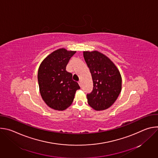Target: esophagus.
Segmentation results:
<instances>
[{
  "label": "esophagus",
  "instance_id": "34e87169",
  "mask_svg": "<svg viewBox=\"0 0 158 158\" xmlns=\"http://www.w3.org/2000/svg\"><path fill=\"white\" fill-rule=\"evenodd\" d=\"M78 83H79V85L81 87L82 86V83H81V81H79V82H78Z\"/></svg>",
  "mask_w": 158,
  "mask_h": 158
}]
</instances>
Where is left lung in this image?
<instances>
[{
    "label": "left lung",
    "mask_w": 158,
    "mask_h": 158,
    "mask_svg": "<svg viewBox=\"0 0 158 158\" xmlns=\"http://www.w3.org/2000/svg\"><path fill=\"white\" fill-rule=\"evenodd\" d=\"M83 56L94 85L93 91L87 94V102L96 110L107 109L114 103L121 91L120 72L109 57L99 51H84Z\"/></svg>",
    "instance_id": "left-lung-1"
}]
</instances>
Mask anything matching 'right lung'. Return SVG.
Masks as SVG:
<instances>
[{
  "label": "right lung",
  "instance_id": "obj_1",
  "mask_svg": "<svg viewBox=\"0 0 158 158\" xmlns=\"http://www.w3.org/2000/svg\"><path fill=\"white\" fill-rule=\"evenodd\" d=\"M76 51L64 48L54 51L45 58L39 67L38 83L41 97L51 108L64 110L73 103L76 92L80 89L67 72L66 65Z\"/></svg>",
  "mask_w": 158,
  "mask_h": 158
}]
</instances>
